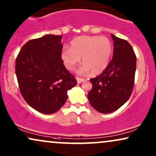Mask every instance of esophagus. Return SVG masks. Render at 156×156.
<instances>
[{"label": "esophagus", "mask_w": 156, "mask_h": 156, "mask_svg": "<svg viewBox=\"0 0 156 156\" xmlns=\"http://www.w3.org/2000/svg\"><path fill=\"white\" fill-rule=\"evenodd\" d=\"M76 80H77V83H80L84 81L85 80L83 79V78H78V77H76Z\"/></svg>", "instance_id": "obj_1"}]
</instances>
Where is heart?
Segmentation results:
<instances>
[{
    "mask_svg": "<svg viewBox=\"0 0 156 156\" xmlns=\"http://www.w3.org/2000/svg\"><path fill=\"white\" fill-rule=\"evenodd\" d=\"M112 54V44L109 39L98 36H80L72 40L70 48H64L61 59L69 70H73L82 59L81 74L97 75L108 66Z\"/></svg>",
    "mask_w": 156,
    "mask_h": 156,
    "instance_id": "heart-1",
    "label": "heart"
}]
</instances>
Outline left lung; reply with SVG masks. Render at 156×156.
<instances>
[{
  "instance_id": "8db88e82",
  "label": "left lung",
  "mask_w": 156,
  "mask_h": 156,
  "mask_svg": "<svg viewBox=\"0 0 156 156\" xmlns=\"http://www.w3.org/2000/svg\"><path fill=\"white\" fill-rule=\"evenodd\" d=\"M111 36L113 58L101 74L90 79L93 87L88 94L90 105L103 114L116 111L129 99L136 70V55L130 44L114 34Z\"/></svg>"
}]
</instances>
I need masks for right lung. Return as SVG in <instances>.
<instances>
[{
    "mask_svg": "<svg viewBox=\"0 0 156 156\" xmlns=\"http://www.w3.org/2000/svg\"><path fill=\"white\" fill-rule=\"evenodd\" d=\"M62 36L47 34L21 47L16 60L19 90L31 107L42 114L58 112L77 84L61 59Z\"/></svg>",
    "mask_w": 156,
    "mask_h": 156,
    "instance_id": "add662e5",
    "label": "right lung"
}]
</instances>
